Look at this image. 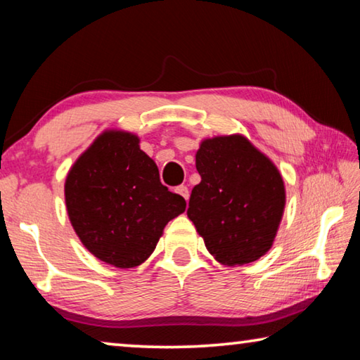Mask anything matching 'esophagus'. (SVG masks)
I'll return each mask as SVG.
<instances>
[{
  "label": "esophagus",
  "instance_id": "esophagus-1",
  "mask_svg": "<svg viewBox=\"0 0 360 360\" xmlns=\"http://www.w3.org/2000/svg\"><path fill=\"white\" fill-rule=\"evenodd\" d=\"M176 192H178V193L181 195V197H184V198H186V202L188 200V195H191V193H188V188H187L186 186H179V187H176Z\"/></svg>",
  "mask_w": 360,
  "mask_h": 360
}]
</instances>
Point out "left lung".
Returning a JSON list of instances; mask_svg holds the SVG:
<instances>
[{"mask_svg":"<svg viewBox=\"0 0 360 360\" xmlns=\"http://www.w3.org/2000/svg\"><path fill=\"white\" fill-rule=\"evenodd\" d=\"M202 182L187 216L205 246L224 265H245L271 248L285 191L273 162L241 135L205 139L195 155Z\"/></svg>","mask_w":360,"mask_h":360,"instance_id":"1","label":"left lung"}]
</instances>
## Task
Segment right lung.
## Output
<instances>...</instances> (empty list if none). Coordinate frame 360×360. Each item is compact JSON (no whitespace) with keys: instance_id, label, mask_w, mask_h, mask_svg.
Instances as JSON below:
<instances>
[{"instance_id":"1","label":"right lung","mask_w":360,"mask_h":360,"mask_svg":"<svg viewBox=\"0 0 360 360\" xmlns=\"http://www.w3.org/2000/svg\"><path fill=\"white\" fill-rule=\"evenodd\" d=\"M72 229L96 259L133 268L149 257L186 200L160 182L138 136L109 130L77 158L65 182Z\"/></svg>"}]
</instances>
